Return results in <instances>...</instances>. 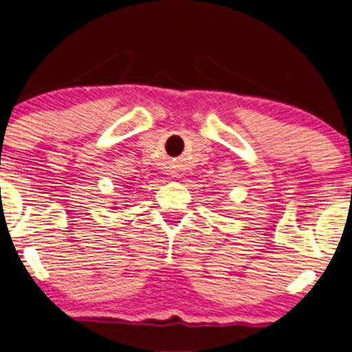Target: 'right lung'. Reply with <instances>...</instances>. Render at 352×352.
Wrapping results in <instances>:
<instances>
[{"instance_id":"right-lung-1","label":"right lung","mask_w":352,"mask_h":352,"mask_svg":"<svg viewBox=\"0 0 352 352\" xmlns=\"http://www.w3.org/2000/svg\"><path fill=\"white\" fill-rule=\"evenodd\" d=\"M116 208H117V206H116Z\"/></svg>"}]
</instances>
